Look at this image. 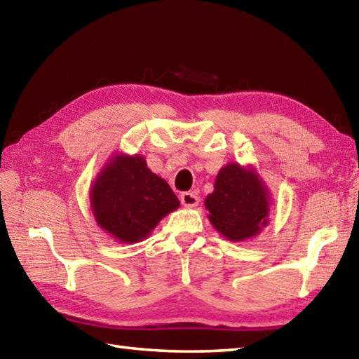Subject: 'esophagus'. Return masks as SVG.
<instances>
[{"mask_svg":"<svg viewBox=\"0 0 359 359\" xmlns=\"http://www.w3.org/2000/svg\"><path fill=\"white\" fill-rule=\"evenodd\" d=\"M180 202H182L183 206L194 208V206L198 205V196L194 194V193H191V191H189V193H182Z\"/></svg>","mask_w":359,"mask_h":359,"instance_id":"esophagus-1","label":"esophagus"}]
</instances>
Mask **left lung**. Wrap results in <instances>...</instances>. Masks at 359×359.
<instances>
[{
    "instance_id": "obj_1",
    "label": "left lung",
    "mask_w": 359,
    "mask_h": 359,
    "mask_svg": "<svg viewBox=\"0 0 359 359\" xmlns=\"http://www.w3.org/2000/svg\"><path fill=\"white\" fill-rule=\"evenodd\" d=\"M254 171L231 163L220 170L214 191L205 200L214 228L229 240L255 236L268 223L269 200Z\"/></svg>"
}]
</instances>
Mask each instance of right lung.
I'll return each instance as SVG.
<instances>
[{
	"instance_id": "add662e5",
	"label": "right lung",
	"mask_w": 359,
	"mask_h": 359,
	"mask_svg": "<svg viewBox=\"0 0 359 359\" xmlns=\"http://www.w3.org/2000/svg\"><path fill=\"white\" fill-rule=\"evenodd\" d=\"M91 206L99 226L123 243H135L176 210L179 198L140 156H116L95 182Z\"/></svg>"
}]
</instances>
